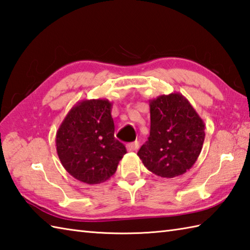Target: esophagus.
I'll return each instance as SVG.
<instances>
[{
	"mask_svg": "<svg viewBox=\"0 0 250 250\" xmlns=\"http://www.w3.org/2000/svg\"><path fill=\"white\" fill-rule=\"evenodd\" d=\"M139 147V143L138 141H135V143H130L126 146L127 151H136Z\"/></svg>",
	"mask_w": 250,
	"mask_h": 250,
	"instance_id": "1",
	"label": "esophagus"
}]
</instances>
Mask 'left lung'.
<instances>
[{"label":"left lung","instance_id":"8db88e82","mask_svg":"<svg viewBox=\"0 0 250 250\" xmlns=\"http://www.w3.org/2000/svg\"><path fill=\"white\" fill-rule=\"evenodd\" d=\"M150 136L137 155L150 172L180 176L191 168L205 141V122L180 92L149 100Z\"/></svg>","mask_w":250,"mask_h":250}]
</instances>
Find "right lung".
I'll return each instance as SVG.
<instances>
[{
	"mask_svg": "<svg viewBox=\"0 0 250 250\" xmlns=\"http://www.w3.org/2000/svg\"><path fill=\"white\" fill-rule=\"evenodd\" d=\"M112 102L91 99L77 102L56 131V152L76 180L95 185L109 180L126 153L114 137Z\"/></svg>",
	"mask_w": 250,
	"mask_h": 250,
	"instance_id": "right-lung-1",
	"label": "right lung"
}]
</instances>
